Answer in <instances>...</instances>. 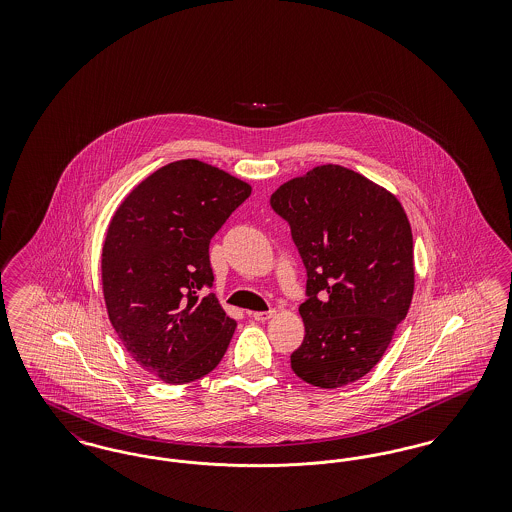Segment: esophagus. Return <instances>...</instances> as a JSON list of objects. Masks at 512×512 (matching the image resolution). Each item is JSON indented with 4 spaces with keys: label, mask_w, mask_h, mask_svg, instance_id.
<instances>
[{
    "label": "esophagus",
    "mask_w": 512,
    "mask_h": 512,
    "mask_svg": "<svg viewBox=\"0 0 512 512\" xmlns=\"http://www.w3.org/2000/svg\"><path fill=\"white\" fill-rule=\"evenodd\" d=\"M251 317L255 318L257 322H265L268 318L274 317V311H257V313H251Z\"/></svg>",
    "instance_id": "34e87169"
}]
</instances>
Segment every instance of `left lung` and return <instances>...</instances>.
Listing matches in <instances>:
<instances>
[{
  "mask_svg": "<svg viewBox=\"0 0 512 512\" xmlns=\"http://www.w3.org/2000/svg\"><path fill=\"white\" fill-rule=\"evenodd\" d=\"M270 207L290 224L307 268L305 338L292 370L317 388L347 386L382 359L411 307L409 219L395 195L340 165L282 184Z\"/></svg>",
  "mask_w": 512,
  "mask_h": 512,
  "instance_id": "obj_1",
  "label": "left lung"
}]
</instances>
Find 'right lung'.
<instances>
[{
    "label": "right lung",
    "mask_w": 512,
    "mask_h": 512,
    "mask_svg": "<svg viewBox=\"0 0 512 512\" xmlns=\"http://www.w3.org/2000/svg\"><path fill=\"white\" fill-rule=\"evenodd\" d=\"M251 186L197 159L165 165L140 182L109 222L101 280L109 320L132 359L167 384L209 374L236 320L213 288L211 238Z\"/></svg>",
    "instance_id": "add662e5"
}]
</instances>
